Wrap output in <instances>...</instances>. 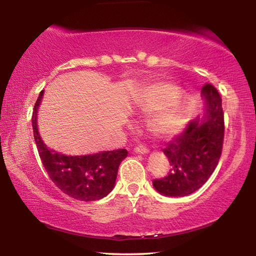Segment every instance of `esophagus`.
Masks as SVG:
<instances>
[{
    "label": "esophagus",
    "mask_w": 256,
    "mask_h": 256,
    "mask_svg": "<svg viewBox=\"0 0 256 256\" xmlns=\"http://www.w3.org/2000/svg\"><path fill=\"white\" fill-rule=\"evenodd\" d=\"M134 152H135L136 154H141V155H146V154H148L149 150L146 149V146H136V148L134 149Z\"/></svg>",
    "instance_id": "obj_1"
}]
</instances>
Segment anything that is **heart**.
I'll return each instance as SVG.
<instances>
[{
  "mask_svg": "<svg viewBox=\"0 0 256 256\" xmlns=\"http://www.w3.org/2000/svg\"><path fill=\"white\" fill-rule=\"evenodd\" d=\"M136 110L150 114L148 130L158 140H171L185 129L188 110L180 90L172 84L156 80L143 86L132 99Z\"/></svg>",
  "mask_w": 256,
  "mask_h": 256,
  "instance_id": "obj_1",
  "label": "heart"
}]
</instances>
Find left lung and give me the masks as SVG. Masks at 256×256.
I'll list each match as a JSON object with an SVG mask.
<instances>
[{
    "label": "left lung",
    "instance_id": "left-lung-1",
    "mask_svg": "<svg viewBox=\"0 0 256 256\" xmlns=\"http://www.w3.org/2000/svg\"><path fill=\"white\" fill-rule=\"evenodd\" d=\"M204 113L192 120L185 130L163 149L171 169L166 177L152 182L166 197H184L206 183L222 155L224 113L222 98L211 84L202 90Z\"/></svg>",
    "mask_w": 256,
    "mask_h": 256
}]
</instances>
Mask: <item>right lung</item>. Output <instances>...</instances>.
Wrapping results in <instances>:
<instances>
[{"mask_svg": "<svg viewBox=\"0 0 256 256\" xmlns=\"http://www.w3.org/2000/svg\"><path fill=\"white\" fill-rule=\"evenodd\" d=\"M44 90L34 104V138L42 163L51 180L70 197L93 202L106 197L115 186L120 163L128 155L126 149L101 152L90 155H66L50 148L38 132L37 113Z\"/></svg>", "mask_w": 256, "mask_h": 256, "instance_id": "right-lung-1", "label": "right lung"}]
</instances>
